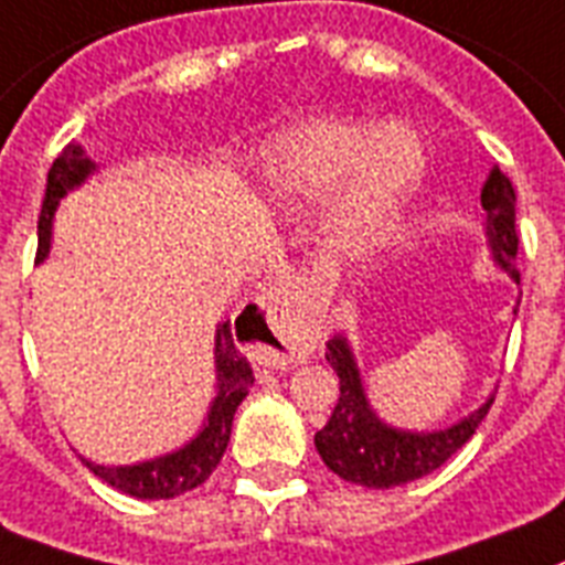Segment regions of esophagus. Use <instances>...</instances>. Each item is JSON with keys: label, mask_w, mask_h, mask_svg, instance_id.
Returning <instances> with one entry per match:
<instances>
[{"label": "esophagus", "mask_w": 565, "mask_h": 565, "mask_svg": "<svg viewBox=\"0 0 565 565\" xmlns=\"http://www.w3.org/2000/svg\"><path fill=\"white\" fill-rule=\"evenodd\" d=\"M256 358L268 366L302 363L317 347V326L286 291H268L245 315Z\"/></svg>", "instance_id": "esophagus-1"}]
</instances>
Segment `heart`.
Returning <instances> with one entry per match:
<instances>
[{"instance_id": "obj_1", "label": "heart", "mask_w": 565, "mask_h": 565, "mask_svg": "<svg viewBox=\"0 0 565 565\" xmlns=\"http://www.w3.org/2000/svg\"><path fill=\"white\" fill-rule=\"evenodd\" d=\"M265 172L291 202L326 199V242L349 259H370L404 225L427 175V149L404 124L306 120L268 143Z\"/></svg>"}]
</instances>
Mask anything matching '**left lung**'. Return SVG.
<instances>
[{
	"mask_svg": "<svg viewBox=\"0 0 565 565\" xmlns=\"http://www.w3.org/2000/svg\"><path fill=\"white\" fill-rule=\"evenodd\" d=\"M484 210V239L491 248L493 265L508 277L520 282L516 274V195L511 181L493 167L482 188ZM516 315V309H514ZM326 361L340 377V398L332 409V418L323 430L315 433V447L326 468L363 488H395V484L416 482L436 468H441L465 441L477 433L482 418L493 404V395L482 407L468 413L450 427L441 430H404L386 424L377 416L363 386L361 366L355 352L343 334H334L326 343Z\"/></svg>",
	"mask_w": 565,
	"mask_h": 565,
	"instance_id": "1",
	"label": "left lung"
}]
</instances>
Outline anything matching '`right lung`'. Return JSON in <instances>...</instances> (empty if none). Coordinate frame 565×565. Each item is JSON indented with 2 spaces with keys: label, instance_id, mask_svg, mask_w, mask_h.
I'll list each match as a JSON object with an SVG mask.
<instances>
[{
  "label": "right lung",
  "instance_id": "obj_1",
  "mask_svg": "<svg viewBox=\"0 0 565 565\" xmlns=\"http://www.w3.org/2000/svg\"><path fill=\"white\" fill-rule=\"evenodd\" d=\"M97 170V164L86 156L81 143H68L49 170V188L42 199L40 222H36V263H42L51 250V227H54V213L60 207V199L86 184V179ZM216 398L210 401L207 416H204L202 430L195 433L188 445H181L172 454L156 456V459L135 461V465H95L92 459H83L95 477L118 488L120 493H129L135 500H172L181 493L193 491L204 479L216 470L231 441V427L236 407L254 386V370L248 358L236 349V338L231 334V320H222L216 326Z\"/></svg>",
  "mask_w": 565,
  "mask_h": 565
}]
</instances>
